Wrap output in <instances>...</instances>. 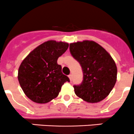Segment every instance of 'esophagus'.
<instances>
[{
  "instance_id": "esophagus-1",
  "label": "esophagus",
  "mask_w": 134,
  "mask_h": 134,
  "mask_svg": "<svg viewBox=\"0 0 134 134\" xmlns=\"http://www.w3.org/2000/svg\"><path fill=\"white\" fill-rule=\"evenodd\" d=\"M68 76H69V79H70V81H71H71H72V75H71H71H69Z\"/></svg>"
}]
</instances>
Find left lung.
Wrapping results in <instances>:
<instances>
[{
	"mask_svg": "<svg viewBox=\"0 0 134 134\" xmlns=\"http://www.w3.org/2000/svg\"><path fill=\"white\" fill-rule=\"evenodd\" d=\"M69 50L83 75L82 83L73 86L75 94L90 103L104 99L117 81V66L111 56L102 46L88 40L71 43Z\"/></svg>",
	"mask_w": 134,
	"mask_h": 134,
	"instance_id": "obj_1",
	"label": "left lung"
}]
</instances>
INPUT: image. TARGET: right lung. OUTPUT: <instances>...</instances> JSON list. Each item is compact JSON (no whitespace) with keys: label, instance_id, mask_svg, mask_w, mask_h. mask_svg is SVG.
Returning <instances> with one entry per match:
<instances>
[{"label":"right lung","instance_id":"add662e5","mask_svg":"<svg viewBox=\"0 0 134 134\" xmlns=\"http://www.w3.org/2000/svg\"><path fill=\"white\" fill-rule=\"evenodd\" d=\"M68 47L67 43L50 40L36 47L23 61L19 68L18 80L31 100L47 103L58 97L65 82H69L57 63Z\"/></svg>","mask_w":134,"mask_h":134}]
</instances>
